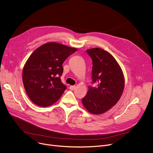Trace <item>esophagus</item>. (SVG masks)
Segmentation results:
<instances>
[{
	"mask_svg": "<svg viewBox=\"0 0 153 153\" xmlns=\"http://www.w3.org/2000/svg\"><path fill=\"white\" fill-rule=\"evenodd\" d=\"M69 89L72 91H74L76 89V85H71L69 87Z\"/></svg>",
	"mask_w": 153,
	"mask_h": 153,
	"instance_id": "esophagus-1",
	"label": "esophagus"
}]
</instances>
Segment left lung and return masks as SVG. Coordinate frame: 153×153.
Returning <instances> with one entry per match:
<instances>
[{
	"instance_id": "8db88e82",
	"label": "left lung",
	"mask_w": 153,
	"mask_h": 153,
	"mask_svg": "<svg viewBox=\"0 0 153 153\" xmlns=\"http://www.w3.org/2000/svg\"><path fill=\"white\" fill-rule=\"evenodd\" d=\"M92 61V84L82 99L85 108L95 115L102 114L114 106L120 99L125 85L122 71L108 52L101 48L86 50Z\"/></svg>"
}]
</instances>
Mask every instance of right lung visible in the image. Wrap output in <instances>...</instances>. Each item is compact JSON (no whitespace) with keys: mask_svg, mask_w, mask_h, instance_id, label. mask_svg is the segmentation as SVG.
I'll list each match as a JSON object with an SVG mask.
<instances>
[{"mask_svg":"<svg viewBox=\"0 0 153 153\" xmlns=\"http://www.w3.org/2000/svg\"><path fill=\"white\" fill-rule=\"evenodd\" d=\"M77 51L55 42L45 43L33 51L24 66L23 83L30 99L40 107L58 101L66 89L60 79L62 63Z\"/></svg>","mask_w":153,"mask_h":153,"instance_id":"obj_1","label":"right lung"}]
</instances>
